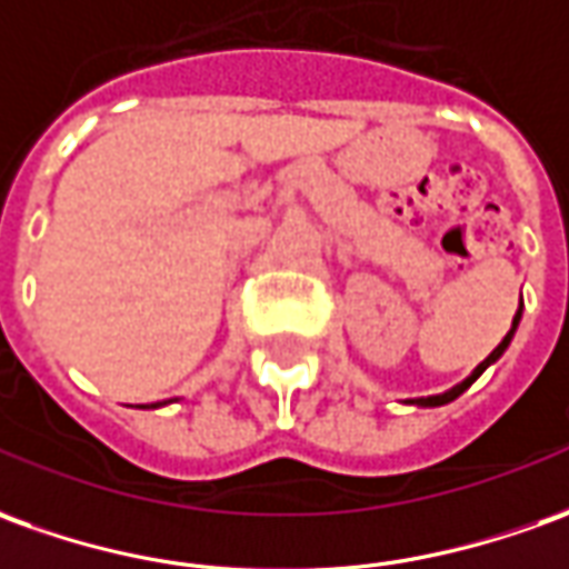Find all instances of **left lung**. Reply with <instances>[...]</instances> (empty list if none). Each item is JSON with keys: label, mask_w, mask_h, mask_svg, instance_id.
Listing matches in <instances>:
<instances>
[{"label": "left lung", "mask_w": 569, "mask_h": 569, "mask_svg": "<svg viewBox=\"0 0 569 569\" xmlns=\"http://www.w3.org/2000/svg\"><path fill=\"white\" fill-rule=\"evenodd\" d=\"M520 312H523V297H520V309H517L515 322H511V331L505 335V340H501L499 347H496V350L489 352L487 359H483L480 366L473 368V371H471V375H468V378H465V381L456 383V387H452V390H446V393H437V397H418V399H406V402H411V406H421V409H433V406H446V402H452V399L461 397V393H465V390H468V387H471V383L477 381V378H480V375H483V371H487L489 366H492V362H499L501 352H505V350H508V347H511V340H515L517 325H520Z\"/></svg>", "instance_id": "left-lung-1"}]
</instances>
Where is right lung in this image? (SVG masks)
Masks as SVG:
<instances>
[{
  "mask_svg": "<svg viewBox=\"0 0 569 569\" xmlns=\"http://www.w3.org/2000/svg\"><path fill=\"white\" fill-rule=\"evenodd\" d=\"M154 409H158V406H154Z\"/></svg>",
  "mask_w": 569,
  "mask_h": 569,
  "instance_id": "add662e5",
  "label": "right lung"
}]
</instances>
